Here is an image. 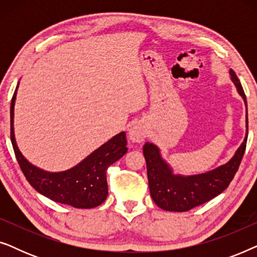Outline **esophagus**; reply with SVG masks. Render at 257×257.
I'll use <instances>...</instances> for the list:
<instances>
[{
  "instance_id": "34e87169",
  "label": "esophagus",
  "mask_w": 257,
  "mask_h": 257,
  "mask_svg": "<svg viewBox=\"0 0 257 257\" xmlns=\"http://www.w3.org/2000/svg\"><path fill=\"white\" fill-rule=\"evenodd\" d=\"M128 137L133 143H143L147 137V131L142 125H135L130 128Z\"/></svg>"
}]
</instances>
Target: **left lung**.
I'll return each instance as SVG.
<instances>
[{
    "label": "left lung",
    "mask_w": 257,
    "mask_h": 257,
    "mask_svg": "<svg viewBox=\"0 0 257 257\" xmlns=\"http://www.w3.org/2000/svg\"><path fill=\"white\" fill-rule=\"evenodd\" d=\"M229 73L247 108V100L240 80L233 70H230ZM245 121L248 133V117ZM247 136L227 164L206 173L188 177L174 174L168 164L161 158L159 149L153 144L146 143L143 147V152L146 160L150 193L153 201L165 210L187 212L221 194L229 186L238 170L247 145Z\"/></svg>",
    "instance_id": "obj_1"
}]
</instances>
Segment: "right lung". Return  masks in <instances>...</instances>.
<instances>
[{
	"mask_svg": "<svg viewBox=\"0 0 257 257\" xmlns=\"http://www.w3.org/2000/svg\"><path fill=\"white\" fill-rule=\"evenodd\" d=\"M19 87V84H17ZM17 87L10 105V138L21 170L29 184L42 195L52 201L64 203L75 208H93L107 198V167L127 152L125 132L114 136L89 157L64 172L50 173L31 165L20 152L14 135V106Z\"/></svg>",
	"mask_w": 257,
	"mask_h": 257,
	"instance_id": "add662e5",
	"label": "right lung"
}]
</instances>
